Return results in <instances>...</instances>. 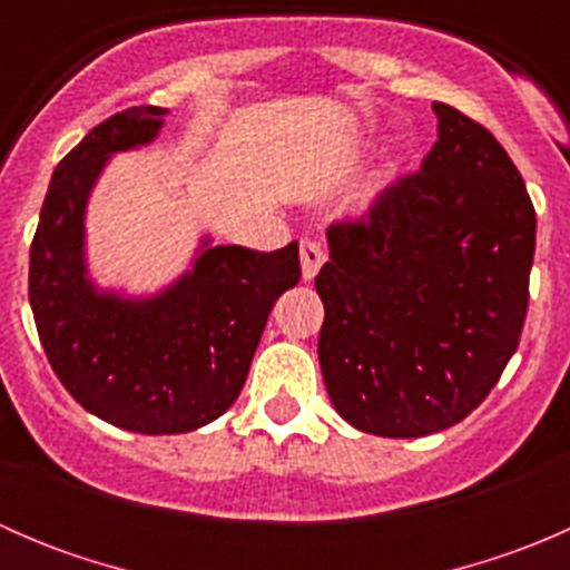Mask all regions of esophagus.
Listing matches in <instances>:
<instances>
[{"mask_svg": "<svg viewBox=\"0 0 570 570\" xmlns=\"http://www.w3.org/2000/svg\"><path fill=\"white\" fill-rule=\"evenodd\" d=\"M301 264H303V278L312 281L314 275L320 273V267L325 264V250L317 239L312 237H303L301 239Z\"/></svg>", "mask_w": 570, "mask_h": 570, "instance_id": "obj_1", "label": "esophagus"}]
</instances>
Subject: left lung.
<instances>
[{
    "label": "left lung",
    "instance_id": "1",
    "mask_svg": "<svg viewBox=\"0 0 570 570\" xmlns=\"http://www.w3.org/2000/svg\"><path fill=\"white\" fill-rule=\"evenodd\" d=\"M416 174L327 228L320 366L344 422L419 439L469 416L515 353L530 303L534 206L497 137L435 101Z\"/></svg>",
    "mask_w": 570,
    "mask_h": 570
}]
</instances>
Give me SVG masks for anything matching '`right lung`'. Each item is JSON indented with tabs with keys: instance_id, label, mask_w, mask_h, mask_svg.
<instances>
[{
	"instance_id": "right-lung-1",
	"label": "right lung",
	"mask_w": 570,
	"mask_h": 570,
	"mask_svg": "<svg viewBox=\"0 0 570 570\" xmlns=\"http://www.w3.org/2000/svg\"><path fill=\"white\" fill-rule=\"evenodd\" d=\"M163 107L101 120L51 174L30 248V306L68 394L115 428L189 433L234 405L273 303L301 281L297 243L273 253L206 248L148 301L99 295L85 278V204L115 151L154 140Z\"/></svg>"
}]
</instances>
